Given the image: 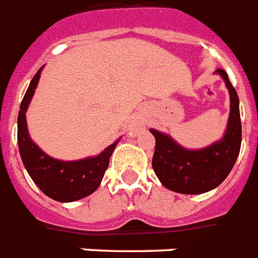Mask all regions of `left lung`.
<instances>
[{"label":"left lung","mask_w":258,"mask_h":258,"mask_svg":"<svg viewBox=\"0 0 258 258\" xmlns=\"http://www.w3.org/2000/svg\"><path fill=\"white\" fill-rule=\"evenodd\" d=\"M230 96V113L225 135L220 141L199 150L178 145L170 136L150 129L156 139L152 166L169 190L182 195H200L217 187L233 168L241 148L240 101L225 71L217 69Z\"/></svg>","instance_id":"1"}]
</instances>
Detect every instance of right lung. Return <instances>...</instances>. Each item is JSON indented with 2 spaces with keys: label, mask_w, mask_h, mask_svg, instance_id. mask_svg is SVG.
Here are the masks:
<instances>
[{
  "label": "right lung",
  "mask_w": 258,
  "mask_h": 258,
  "mask_svg": "<svg viewBox=\"0 0 258 258\" xmlns=\"http://www.w3.org/2000/svg\"><path fill=\"white\" fill-rule=\"evenodd\" d=\"M42 68L37 72L30 81L28 90L20 106L18 113V148L22 162L32 177L34 184L50 199L59 203H72L92 195L101 181L109 166V160L118 140L109 145L98 156L88 157L77 161H61L47 156L30 139L26 125L25 113L32 101L37 84L40 81Z\"/></svg>",
  "instance_id": "add662e5"
}]
</instances>
